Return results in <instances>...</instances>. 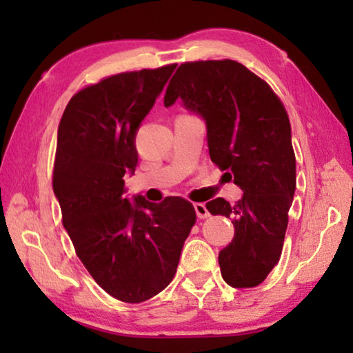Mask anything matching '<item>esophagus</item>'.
<instances>
[{
  "label": "esophagus",
  "mask_w": 353,
  "mask_h": 353,
  "mask_svg": "<svg viewBox=\"0 0 353 353\" xmlns=\"http://www.w3.org/2000/svg\"><path fill=\"white\" fill-rule=\"evenodd\" d=\"M194 210H196V214H198L199 219H205V218L210 216V213H208L205 204H202V202H196Z\"/></svg>",
  "instance_id": "esophagus-1"
}]
</instances>
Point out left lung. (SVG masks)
Instances as JSON below:
<instances>
[{"instance_id": "obj_1", "label": "left lung", "mask_w": 353, "mask_h": 353, "mask_svg": "<svg viewBox=\"0 0 353 353\" xmlns=\"http://www.w3.org/2000/svg\"><path fill=\"white\" fill-rule=\"evenodd\" d=\"M177 98L205 119L212 162L244 193L235 205L216 198L205 207L234 219V240L218 256L221 276L234 288H252L280 260L294 198L288 113L270 83L230 59L182 63L165 105Z\"/></svg>"}]
</instances>
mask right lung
Returning <instances> with one entry per match:
<instances>
[{
  "mask_svg": "<svg viewBox=\"0 0 353 353\" xmlns=\"http://www.w3.org/2000/svg\"><path fill=\"white\" fill-rule=\"evenodd\" d=\"M176 63L126 71L83 87L57 130L52 188L76 255L107 294L128 303L159 294L174 277L196 212L171 196L160 204L124 196L139 163L135 135Z\"/></svg>",
  "mask_w": 353,
  "mask_h": 353,
  "instance_id": "add662e5",
  "label": "right lung"
}]
</instances>
